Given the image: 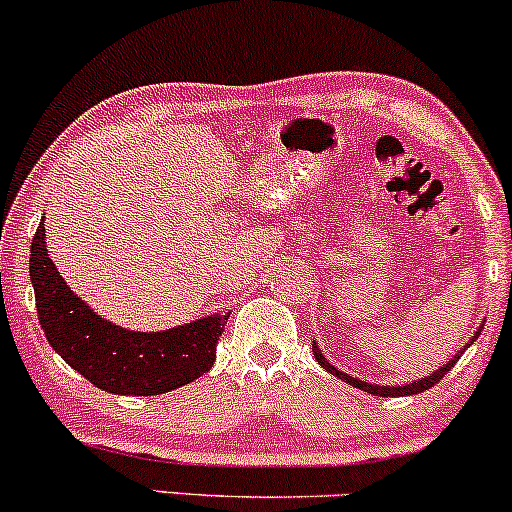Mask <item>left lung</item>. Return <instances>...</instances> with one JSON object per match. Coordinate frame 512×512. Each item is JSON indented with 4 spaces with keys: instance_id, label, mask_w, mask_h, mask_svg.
<instances>
[{
    "instance_id": "1",
    "label": "left lung",
    "mask_w": 512,
    "mask_h": 512,
    "mask_svg": "<svg viewBox=\"0 0 512 512\" xmlns=\"http://www.w3.org/2000/svg\"><path fill=\"white\" fill-rule=\"evenodd\" d=\"M481 330H484V327H479V330L474 332V337L469 339L467 344H464V349H469V346H472L474 342H477L479 334H481ZM464 349L457 351V354L452 356L450 361L445 363V366H440L438 370H433V373L424 375V378H421V380H414V383H404V385H375V383H366V380H361V378H351L349 373H344V370H339L337 366H332V363L327 361L325 356H322L320 346H317V344H315V339H313V354H315V361L320 363V366L325 368L327 373L337 375V378H339V380H344L346 385L356 387V390H363V392H368V395H375V397H407V395H419V392H424V390H431V387L436 385V383H440V378H445V373H448V370H450L452 366H455L457 361H460V356L464 354Z\"/></svg>"
}]
</instances>
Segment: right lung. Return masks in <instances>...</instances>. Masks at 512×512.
Wrapping results in <instances>:
<instances>
[{"instance_id":"obj_1","label":"right lung","mask_w":512,"mask_h":512,"mask_svg":"<svg viewBox=\"0 0 512 512\" xmlns=\"http://www.w3.org/2000/svg\"><path fill=\"white\" fill-rule=\"evenodd\" d=\"M31 284L45 337L91 385L113 395L151 397L209 373L228 315H204L161 332H134L105 320L69 289L48 257L45 216L31 243Z\"/></svg>"}]
</instances>
